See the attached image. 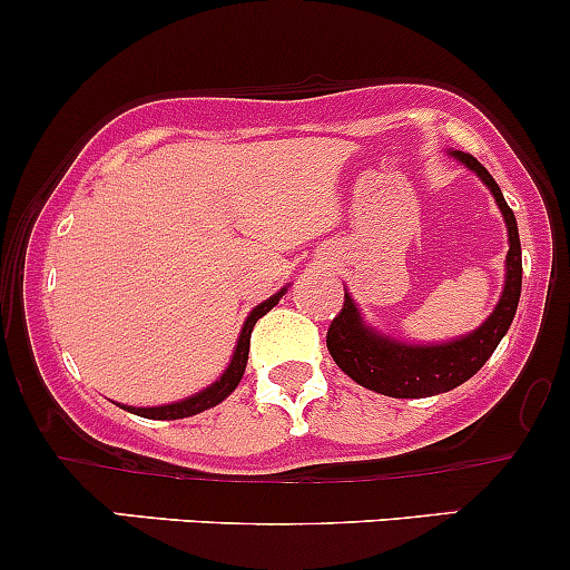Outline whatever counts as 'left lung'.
<instances>
[{
    "instance_id": "left-lung-1",
    "label": "left lung",
    "mask_w": 570,
    "mask_h": 570,
    "mask_svg": "<svg viewBox=\"0 0 570 570\" xmlns=\"http://www.w3.org/2000/svg\"><path fill=\"white\" fill-rule=\"evenodd\" d=\"M453 158L489 185L502 209V218L508 224V243H511L505 262V289H502L494 314L475 333L436 346L399 344V341L368 331L352 297L344 295L338 316L327 327V350H331L335 365L350 374L357 385L382 395H393V399H426V395L448 393L470 380L472 374H478L511 327L519 295H522V243H519L513 209L502 199L500 185L489 175L487 166L478 164V158L461 153V149H453Z\"/></svg>"
}]
</instances>
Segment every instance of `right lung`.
Masks as SVG:
<instances>
[{
  "label": "right lung",
  "mask_w": 570,
  "mask_h": 570,
  "mask_svg": "<svg viewBox=\"0 0 570 570\" xmlns=\"http://www.w3.org/2000/svg\"><path fill=\"white\" fill-rule=\"evenodd\" d=\"M286 289H281L278 295H273L269 301H265L262 305H256L254 311H250V316L245 320L243 325V333H239V341H237V350H235V357H232L229 368L224 371V376H220L215 385H209L207 391L190 395V399L185 401H177V404H166V406H139V410H130V406H125V410L136 412V415L141 417H153V421H177V417H190V415H199V412L209 410V406L220 404V401L226 399L235 387L239 385V380H243V371H245V363H248V350H250V331H254L256 320H262V316L267 314L269 308H273L275 303L284 297Z\"/></svg>",
  "instance_id": "right-lung-1"
}]
</instances>
